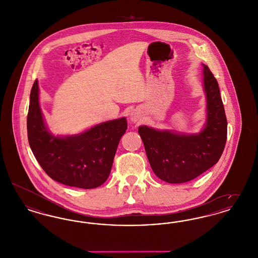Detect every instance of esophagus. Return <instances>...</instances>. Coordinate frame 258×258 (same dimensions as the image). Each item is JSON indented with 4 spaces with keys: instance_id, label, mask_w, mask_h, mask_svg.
<instances>
[{
    "instance_id": "esophagus-1",
    "label": "esophagus",
    "mask_w": 258,
    "mask_h": 258,
    "mask_svg": "<svg viewBox=\"0 0 258 258\" xmlns=\"http://www.w3.org/2000/svg\"><path fill=\"white\" fill-rule=\"evenodd\" d=\"M131 120L133 122H138L139 120H141V114L138 112V111L134 110L131 113Z\"/></svg>"
}]
</instances>
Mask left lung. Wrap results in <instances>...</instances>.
Masks as SVG:
<instances>
[{
	"mask_svg": "<svg viewBox=\"0 0 258 258\" xmlns=\"http://www.w3.org/2000/svg\"><path fill=\"white\" fill-rule=\"evenodd\" d=\"M206 121L198 134H180L140 125L148 160L154 173L164 182L181 184L194 180L215 165L226 142L227 121L217 79L203 64Z\"/></svg>",
	"mask_w": 258,
	"mask_h": 258,
	"instance_id": "obj_1",
	"label": "left lung"
}]
</instances>
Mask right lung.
Masks as SVG:
<instances>
[{"mask_svg": "<svg viewBox=\"0 0 258 258\" xmlns=\"http://www.w3.org/2000/svg\"><path fill=\"white\" fill-rule=\"evenodd\" d=\"M126 128V119L122 117L78 135H52L40 109L37 79L32 87L27 118L29 144L42 169L56 182L86 189L103 184Z\"/></svg>", "mask_w": 258, "mask_h": 258, "instance_id": "add662e5", "label": "right lung"}]
</instances>
